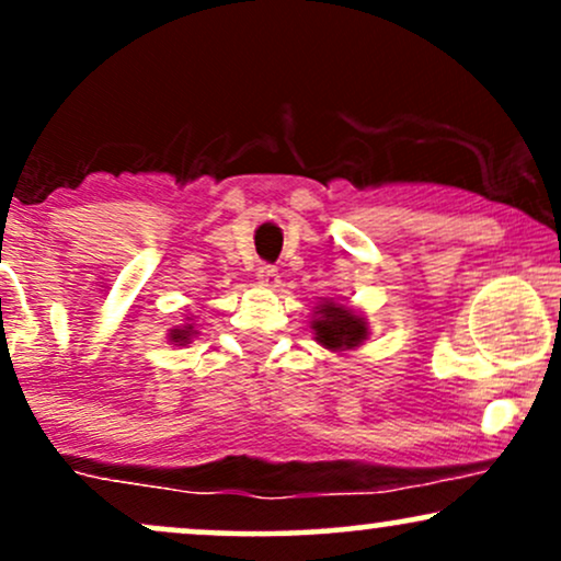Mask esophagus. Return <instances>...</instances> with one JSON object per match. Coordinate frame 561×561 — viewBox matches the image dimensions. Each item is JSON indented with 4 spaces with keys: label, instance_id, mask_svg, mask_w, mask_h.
Segmentation results:
<instances>
[{
    "label": "esophagus",
    "instance_id": "34e87169",
    "mask_svg": "<svg viewBox=\"0 0 561 561\" xmlns=\"http://www.w3.org/2000/svg\"><path fill=\"white\" fill-rule=\"evenodd\" d=\"M255 276H259L261 285L279 287V272H276V266H272V263H261V266L255 268Z\"/></svg>",
    "mask_w": 561,
    "mask_h": 561
}]
</instances>
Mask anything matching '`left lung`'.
Returning <instances> with one entry per match:
<instances>
[{"instance_id": "1", "label": "left lung", "mask_w": 561, "mask_h": 561, "mask_svg": "<svg viewBox=\"0 0 561 561\" xmlns=\"http://www.w3.org/2000/svg\"><path fill=\"white\" fill-rule=\"evenodd\" d=\"M317 313L319 317L313 319L311 330L317 332L319 343L330 351H351L366 340V321L356 317L351 308L327 300Z\"/></svg>"}]
</instances>
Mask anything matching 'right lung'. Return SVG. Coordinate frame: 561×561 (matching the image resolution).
<instances>
[{"instance_id":"right-lung-1","label":"right lung","mask_w":561,"mask_h":561,"mask_svg":"<svg viewBox=\"0 0 561 561\" xmlns=\"http://www.w3.org/2000/svg\"><path fill=\"white\" fill-rule=\"evenodd\" d=\"M192 334H195V330H192V327H182V330H171V343H179V345L190 343Z\"/></svg>"}]
</instances>
